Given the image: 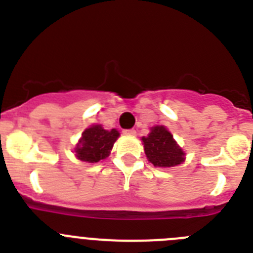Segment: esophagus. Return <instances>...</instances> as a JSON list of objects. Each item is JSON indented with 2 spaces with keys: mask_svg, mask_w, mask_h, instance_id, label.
<instances>
[{
  "mask_svg": "<svg viewBox=\"0 0 253 253\" xmlns=\"http://www.w3.org/2000/svg\"><path fill=\"white\" fill-rule=\"evenodd\" d=\"M123 133H124L125 135H134V134H135V130H134V129H124Z\"/></svg>",
  "mask_w": 253,
  "mask_h": 253,
  "instance_id": "34e87169",
  "label": "esophagus"
}]
</instances>
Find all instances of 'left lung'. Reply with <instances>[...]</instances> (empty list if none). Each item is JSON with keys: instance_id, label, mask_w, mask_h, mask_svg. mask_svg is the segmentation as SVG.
Masks as SVG:
<instances>
[{"instance_id": "8db88e82", "label": "left lung", "mask_w": 253, "mask_h": 253, "mask_svg": "<svg viewBox=\"0 0 253 253\" xmlns=\"http://www.w3.org/2000/svg\"><path fill=\"white\" fill-rule=\"evenodd\" d=\"M144 152L154 167H173L184 162L185 153L173 140L165 126H154L147 137H143Z\"/></svg>"}]
</instances>
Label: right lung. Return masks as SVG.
<instances>
[{
  "label": "right lung",
  "instance_id": "right-lung-1",
  "mask_svg": "<svg viewBox=\"0 0 253 253\" xmlns=\"http://www.w3.org/2000/svg\"><path fill=\"white\" fill-rule=\"evenodd\" d=\"M118 137L119 131L116 129L106 130L101 125H93L82 133V138L75 149L76 156L81 161L88 163L105 160L110 153Z\"/></svg>",
  "mask_w": 253,
  "mask_h": 253
}]
</instances>
